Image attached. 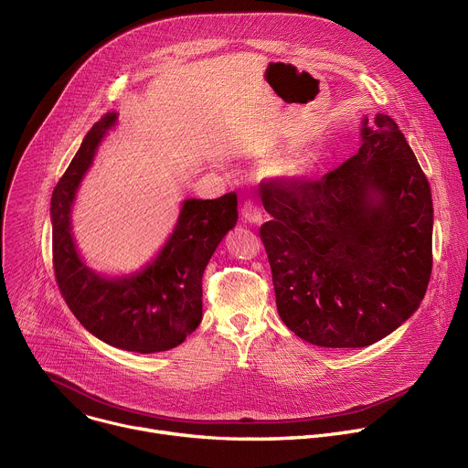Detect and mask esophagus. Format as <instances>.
<instances>
[{"mask_svg": "<svg viewBox=\"0 0 468 468\" xmlns=\"http://www.w3.org/2000/svg\"><path fill=\"white\" fill-rule=\"evenodd\" d=\"M242 218L250 224H261L262 222V209H261L259 202L246 200L242 204Z\"/></svg>", "mask_w": 468, "mask_h": 468, "instance_id": "1", "label": "esophagus"}]
</instances>
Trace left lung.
I'll return each mask as SVG.
<instances>
[{"label": "left lung", "instance_id": "8db88e82", "mask_svg": "<svg viewBox=\"0 0 468 468\" xmlns=\"http://www.w3.org/2000/svg\"><path fill=\"white\" fill-rule=\"evenodd\" d=\"M277 313L320 347H367L404 324L431 273L430 184L399 124L364 119L362 146L318 180L261 186Z\"/></svg>", "mask_w": 468, "mask_h": 468}]
</instances>
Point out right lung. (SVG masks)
I'll use <instances>...</instances> for the list:
<instances>
[{
	"label": "right lung",
	"instance_id": "add662e5",
	"mask_svg": "<svg viewBox=\"0 0 468 468\" xmlns=\"http://www.w3.org/2000/svg\"><path fill=\"white\" fill-rule=\"evenodd\" d=\"M106 113L86 133L51 197L53 268L75 318L99 340L132 353L180 346L202 322V275L224 235L237 224V195L186 200L175 233L143 271L102 279L79 257L69 211L95 150L115 122Z\"/></svg>",
	"mask_w": 468,
	"mask_h": 468
}]
</instances>
